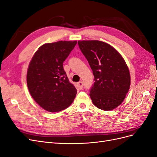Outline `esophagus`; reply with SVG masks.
I'll return each instance as SVG.
<instances>
[{"label": "esophagus", "mask_w": 157, "mask_h": 157, "mask_svg": "<svg viewBox=\"0 0 157 157\" xmlns=\"http://www.w3.org/2000/svg\"><path fill=\"white\" fill-rule=\"evenodd\" d=\"M77 86L79 88V89L82 90L83 88V82L82 81H80V82H77Z\"/></svg>", "instance_id": "obj_1"}]
</instances>
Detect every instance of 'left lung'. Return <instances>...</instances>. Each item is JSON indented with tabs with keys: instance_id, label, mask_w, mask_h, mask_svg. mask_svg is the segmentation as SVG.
I'll list each match as a JSON object with an SVG mask.
<instances>
[{
	"instance_id": "1",
	"label": "left lung",
	"mask_w": 157,
	"mask_h": 157,
	"mask_svg": "<svg viewBox=\"0 0 157 157\" xmlns=\"http://www.w3.org/2000/svg\"><path fill=\"white\" fill-rule=\"evenodd\" d=\"M79 48L94 76L90 96L94 105L111 111L124 101L130 86V74L124 58L115 48L99 40H78Z\"/></svg>"
}]
</instances>
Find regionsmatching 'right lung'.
I'll return each mask as SVG.
<instances>
[{
    "label": "right lung",
    "instance_id": "right-lung-1",
    "mask_svg": "<svg viewBox=\"0 0 157 157\" xmlns=\"http://www.w3.org/2000/svg\"><path fill=\"white\" fill-rule=\"evenodd\" d=\"M77 41L46 43L36 50L27 73V84L33 99L44 110L58 112L74 101L77 89L63 69V63Z\"/></svg>",
    "mask_w": 157,
    "mask_h": 157
}]
</instances>
